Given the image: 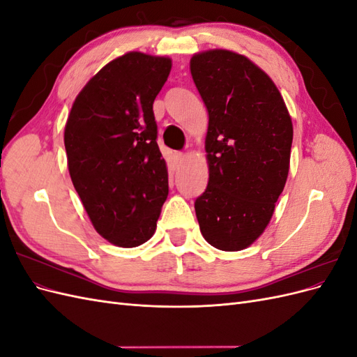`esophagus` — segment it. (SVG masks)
<instances>
[{
    "mask_svg": "<svg viewBox=\"0 0 357 357\" xmlns=\"http://www.w3.org/2000/svg\"><path fill=\"white\" fill-rule=\"evenodd\" d=\"M183 158H185V155H183V153H176V155H174V159H176V164H180V162L183 160Z\"/></svg>",
    "mask_w": 357,
    "mask_h": 357,
    "instance_id": "34e87169",
    "label": "esophagus"
}]
</instances>
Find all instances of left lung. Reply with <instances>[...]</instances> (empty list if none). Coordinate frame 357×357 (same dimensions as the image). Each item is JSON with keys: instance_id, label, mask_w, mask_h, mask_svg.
<instances>
[{"instance_id": "1", "label": "left lung", "mask_w": 357, "mask_h": 357, "mask_svg": "<svg viewBox=\"0 0 357 357\" xmlns=\"http://www.w3.org/2000/svg\"><path fill=\"white\" fill-rule=\"evenodd\" d=\"M190 74L208 112V185L195 201L208 244L238 252L273 218L290 164L294 126L269 75L238 53H197Z\"/></svg>"}]
</instances>
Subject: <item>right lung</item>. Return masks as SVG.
<instances>
[{
    "instance_id": "obj_1",
    "label": "right lung",
    "mask_w": 357,
    "mask_h": 357,
    "mask_svg": "<svg viewBox=\"0 0 357 357\" xmlns=\"http://www.w3.org/2000/svg\"><path fill=\"white\" fill-rule=\"evenodd\" d=\"M169 71V58L125 53L86 83L66 125L73 185L96 232L119 247L152 238L168 197L153 101Z\"/></svg>"
}]
</instances>
